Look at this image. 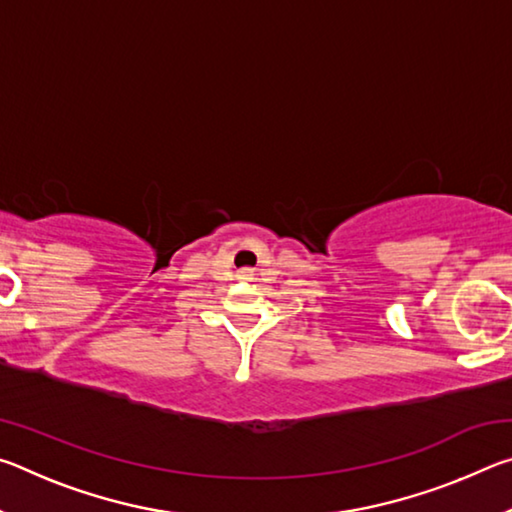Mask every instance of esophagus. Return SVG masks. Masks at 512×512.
<instances>
[{"label":"esophagus","mask_w":512,"mask_h":512,"mask_svg":"<svg viewBox=\"0 0 512 512\" xmlns=\"http://www.w3.org/2000/svg\"><path fill=\"white\" fill-rule=\"evenodd\" d=\"M241 273H244V275H248V271H241Z\"/></svg>","instance_id":"esophagus-1"}]
</instances>
